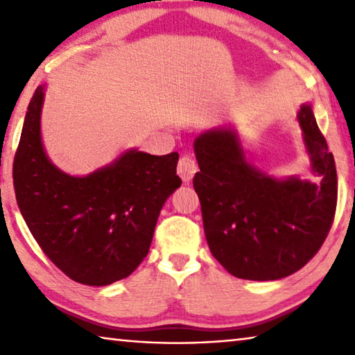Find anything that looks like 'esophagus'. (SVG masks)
Returning <instances> with one entry per match:
<instances>
[{
  "instance_id": "esophagus-1",
  "label": "esophagus",
  "mask_w": 355,
  "mask_h": 355,
  "mask_svg": "<svg viewBox=\"0 0 355 355\" xmlns=\"http://www.w3.org/2000/svg\"><path fill=\"white\" fill-rule=\"evenodd\" d=\"M177 172H178V175L182 177V180H183L184 183H189L191 180H192V177H194L196 172H197L196 159L191 158L189 155L182 156V158H180V161H178Z\"/></svg>"
}]
</instances>
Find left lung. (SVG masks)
I'll return each mask as SVG.
<instances>
[{
	"label": "left lung",
	"instance_id": "left-lung-1",
	"mask_svg": "<svg viewBox=\"0 0 355 355\" xmlns=\"http://www.w3.org/2000/svg\"><path fill=\"white\" fill-rule=\"evenodd\" d=\"M299 123L320 184L275 180L245 161L233 130H211L194 142L199 196L209 250L228 272L245 280H277L304 268L326 241L335 218L336 169L311 106Z\"/></svg>",
	"mask_w": 355,
	"mask_h": 355
}]
</instances>
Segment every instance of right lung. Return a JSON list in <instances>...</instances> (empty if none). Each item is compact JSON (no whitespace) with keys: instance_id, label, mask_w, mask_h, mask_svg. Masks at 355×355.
Segmentation results:
<instances>
[{"instance_id":"obj_1","label":"right lung","mask_w":355,"mask_h":355,"mask_svg":"<svg viewBox=\"0 0 355 355\" xmlns=\"http://www.w3.org/2000/svg\"><path fill=\"white\" fill-rule=\"evenodd\" d=\"M44 87L29 101L15 152V197L44 254L71 280L105 286L147 257L161 208L182 180L178 153L136 150L87 177H70L46 158L40 141Z\"/></svg>"}]
</instances>
